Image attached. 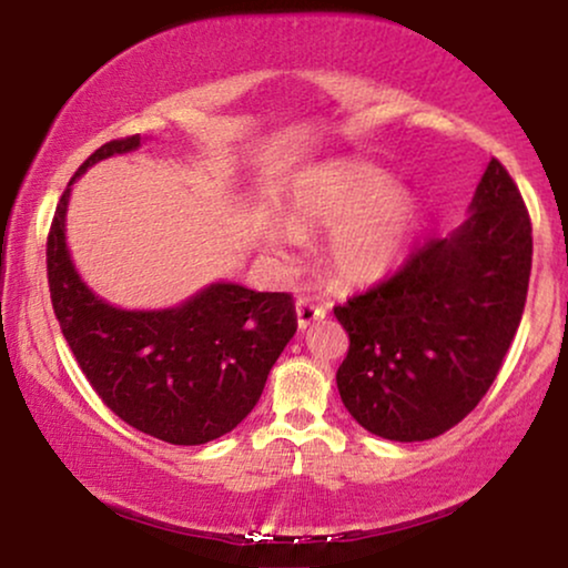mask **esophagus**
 Instances as JSON below:
<instances>
[{
	"mask_svg": "<svg viewBox=\"0 0 568 568\" xmlns=\"http://www.w3.org/2000/svg\"><path fill=\"white\" fill-rule=\"evenodd\" d=\"M294 310H297V325H300V328H307L310 323L323 321V317H325V307L313 305V302L305 300V297H300L297 302H294Z\"/></svg>",
	"mask_w": 568,
	"mask_h": 568,
	"instance_id": "esophagus-1",
	"label": "esophagus"
}]
</instances>
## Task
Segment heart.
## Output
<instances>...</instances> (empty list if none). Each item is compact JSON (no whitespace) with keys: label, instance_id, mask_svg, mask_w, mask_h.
Masks as SVG:
<instances>
[{"label":"heart","instance_id":"b5f03b06","mask_svg":"<svg viewBox=\"0 0 568 568\" xmlns=\"http://www.w3.org/2000/svg\"><path fill=\"white\" fill-rule=\"evenodd\" d=\"M416 227V201L393 189V178L367 162H348L305 181L284 224L263 230V245L278 261L294 258L300 240L331 232L325 266L346 286L383 278L406 251Z\"/></svg>","mask_w":568,"mask_h":568}]
</instances>
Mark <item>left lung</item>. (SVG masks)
I'll list each match as a JSON object with an SVG mask.
<instances>
[{"instance_id": "left-lung-1", "label": "left lung", "mask_w": 568, "mask_h": 568, "mask_svg": "<svg viewBox=\"0 0 568 568\" xmlns=\"http://www.w3.org/2000/svg\"><path fill=\"white\" fill-rule=\"evenodd\" d=\"M530 268V214L491 158L453 235L416 247L393 276L333 307L348 333L336 372L348 414L393 442L434 439L460 424L515 341Z\"/></svg>"}]
</instances>
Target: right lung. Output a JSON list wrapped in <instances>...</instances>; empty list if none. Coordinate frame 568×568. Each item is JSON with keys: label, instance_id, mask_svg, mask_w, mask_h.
<instances>
[{"label": "right lung", "instance_id": "right-lung-1", "mask_svg": "<svg viewBox=\"0 0 568 568\" xmlns=\"http://www.w3.org/2000/svg\"><path fill=\"white\" fill-rule=\"evenodd\" d=\"M136 146L139 136L103 144L61 193L45 243L51 305L77 364L115 416L170 445H206L258 403L297 313L292 294L232 282L178 307L121 310L82 282L64 235L69 191L90 165Z\"/></svg>", "mask_w": 568, "mask_h": 568}]
</instances>
